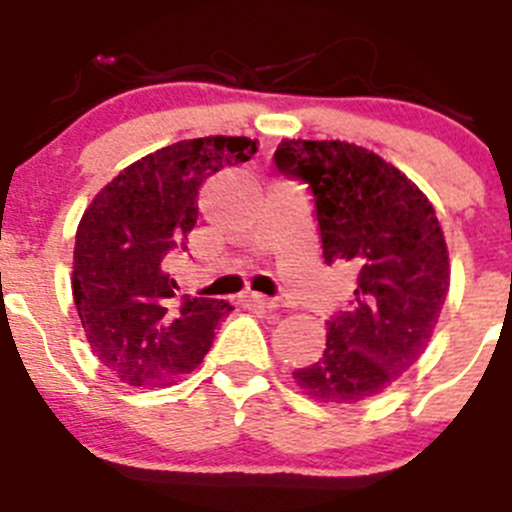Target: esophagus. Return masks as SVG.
<instances>
[{
  "label": "esophagus",
  "mask_w": 512,
  "mask_h": 512,
  "mask_svg": "<svg viewBox=\"0 0 512 512\" xmlns=\"http://www.w3.org/2000/svg\"><path fill=\"white\" fill-rule=\"evenodd\" d=\"M248 297H251V302L264 305L266 310H279V307H282V300H277V297H264V295H248Z\"/></svg>",
  "instance_id": "esophagus-1"
}]
</instances>
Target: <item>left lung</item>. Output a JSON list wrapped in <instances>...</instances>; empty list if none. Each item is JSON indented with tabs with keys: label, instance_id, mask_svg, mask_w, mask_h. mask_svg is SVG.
<instances>
[{
	"label": "left lung",
	"instance_id": "left-lung-1",
	"mask_svg": "<svg viewBox=\"0 0 512 512\" xmlns=\"http://www.w3.org/2000/svg\"><path fill=\"white\" fill-rule=\"evenodd\" d=\"M274 161L310 187L325 264L356 269L351 307L325 323L323 356L292 377L320 402L369 400L420 359L449 295L436 210L402 171L354 143L282 140Z\"/></svg>",
	"mask_w": 512,
	"mask_h": 512
}]
</instances>
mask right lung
Returning a JSON list of instances; mask_svg holds the SVG:
<instances>
[{
  "label": "right lung",
  "instance_id": "1",
  "mask_svg": "<svg viewBox=\"0 0 512 512\" xmlns=\"http://www.w3.org/2000/svg\"><path fill=\"white\" fill-rule=\"evenodd\" d=\"M251 138L179 140L112 179L84 210L74 246V302L97 359L130 387H169L202 364L215 325L233 307L184 295L166 274L187 248L207 176L243 164Z\"/></svg>",
  "mask_w": 512,
  "mask_h": 512
}]
</instances>
